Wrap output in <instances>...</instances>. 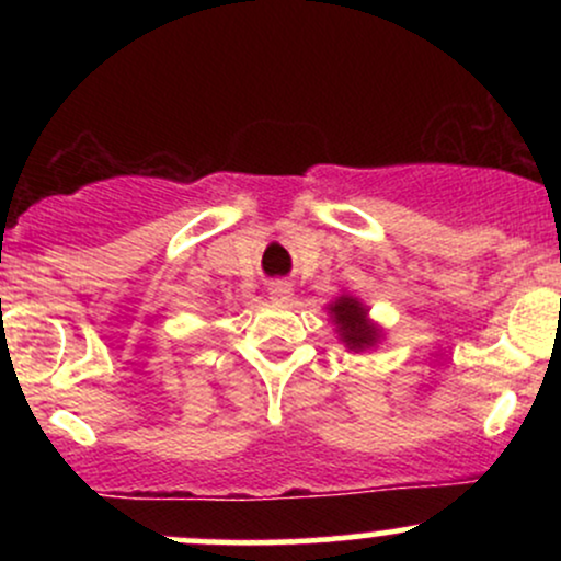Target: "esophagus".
I'll use <instances>...</instances> for the list:
<instances>
[{"mask_svg": "<svg viewBox=\"0 0 561 561\" xmlns=\"http://www.w3.org/2000/svg\"><path fill=\"white\" fill-rule=\"evenodd\" d=\"M289 298H293V285L289 282H274L268 287V300L272 302H287Z\"/></svg>", "mask_w": 561, "mask_h": 561, "instance_id": "1", "label": "esophagus"}]
</instances>
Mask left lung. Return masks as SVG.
Segmentation results:
<instances>
[{"label":"left lung","instance_id":"8db88e82","mask_svg":"<svg viewBox=\"0 0 561 561\" xmlns=\"http://www.w3.org/2000/svg\"><path fill=\"white\" fill-rule=\"evenodd\" d=\"M327 313H330L334 334L347 347V353L375 351L385 340V330L369 317V306L347 289L327 306Z\"/></svg>","mask_w":561,"mask_h":561}]
</instances>
